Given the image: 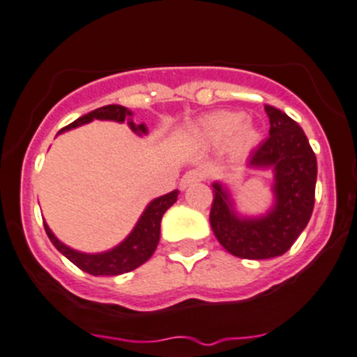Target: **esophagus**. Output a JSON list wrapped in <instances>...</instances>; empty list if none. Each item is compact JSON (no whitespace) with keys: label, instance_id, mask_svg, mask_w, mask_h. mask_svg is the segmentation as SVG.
Masks as SVG:
<instances>
[{"label":"esophagus","instance_id":"1","mask_svg":"<svg viewBox=\"0 0 357 357\" xmlns=\"http://www.w3.org/2000/svg\"><path fill=\"white\" fill-rule=\"evenodd\" d=\"M202 179H204V174H202L201 171H197V169H195V171H188L183 174L181 181H179V186L185 190V188H188L190 185H194V183L202 181Z\"/></svg>","mask_w":357,"mask_h":357}]
</instances>
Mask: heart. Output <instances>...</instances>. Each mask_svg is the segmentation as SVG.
Returning a JSON list of instances; mask_svg holds the SVG:
<instances>
[{"mask_svg":"<svg viewBox=\"0 0 357 357\" xmlns=\"http://www.w3.org/2000/svg\"><path fill=\"white\" fill-rule=\"evenodd\" d=\"M195 135L208 144L222 142L227 138L225 149L232 156L245 155L261 141L259 126L254 121L245 119L239 112L231 111H218L204 116L195 128Z\"/></svg>","mask_w":357,"mask_h":357,"instance_id":"heart-1","label":"heart"}]
</instances>
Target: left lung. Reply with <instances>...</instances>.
Returning <instances> with one entry per match:
<instances>
[{
	"label": "left lung",
	"instance_id": "left-lung-1",
	"mask_svg": "<svg viewBox=\"0 0 357 357\" xmlns=\"http://www.w3.org/2000/svg\"><path fill=\"white\" fill-rule=\"evenodd\" d=\"M269 137L252 151L246 169L271 172L273 202L266 213L246 215L238 209L231 186L213 181L209 222L220 245L241 259L284 255L305 231L315 202L317 158L301 126L280 109L264 105Z\"/></svg>",
	"mask_w": 357,
	"mask_h": 357
}]
</instances>
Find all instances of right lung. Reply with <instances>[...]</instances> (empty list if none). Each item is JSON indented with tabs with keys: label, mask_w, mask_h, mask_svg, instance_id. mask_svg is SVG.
Wrapping results in <instances>:
<instances>
[{
	"label": "right lung",
	"mask_w": 357,
	"mask_h": 357,
	"mask_svg": "<svg viewBox=\"0 0 357 357\" xmlns=\"http://www.w3.org/2000/svg\"><path fill=\"white\" fill-rule=\"evenodd\" d=\"M132 118L133 112L130 109L123 107V105H103V107L95 109V111L88 112L82 118L70 123L59 133L68 132V130L88 125V123L98 119V121L126 123L130 126V130L133 133H137L139 137L148 135V126L144 123H141V125L133 123ZM176 201H178V190H172L169 194L153 199L144 208L142 215L139 216L137 224L133 225L132 232L119 245H116L114 248L98 252V254H86V252H81V250L70 248L68 245H65V243L56 238V234L51 231L47 222H43V227H45L49 239L58 248V252H61L70 262H73L82 271L95 276L123 275V273L133 271L135 268L144 264L155 254V250L160 241V222H162V216Z\"/></svg>",
	"instance_id": "obj_1"
}]
</instances>
